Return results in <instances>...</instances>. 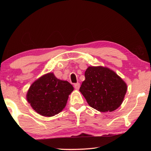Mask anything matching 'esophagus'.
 <instances>
[{
    "label": "esophagus",
    "instance_id": "34e87169",
    "mask_svg": "<svg viewBox=\"0 0 151 151\" xmlns=\"http://www.w3.org/2000/svg\"><path fill=\"white\" fill-rule=\"evenodd\" d=\"M80 83H76L74 85V87H75L76 90H78V89L80 88Z\"/></svg>",
    "mask_w": 151,
    "mask_h": 151
}]
</instances>
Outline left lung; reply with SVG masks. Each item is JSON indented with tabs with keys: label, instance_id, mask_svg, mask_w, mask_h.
I'll return each instance as SVG.
<instances>
[{
	"label": "left lung",
	"instance_id": "8db88e82",
	"mask_svg": "<svg viewBox=\"0 0 151 151\" xmlns=\"http://www.w3.org/2000/svg\"><path fill=\"white\" fill-rule=\"evenodd\" d=\"M85 76L79 91L89 106L106 112L115 111L121 105L127 85L114 71L105 66H92L86 68Z\"/></svg>",
	"mask_w": 151,
	"mask_h": 151
}]
</instances>
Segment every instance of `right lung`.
<instances>
[{"instance_id": "obj_1", "label": "right lung", "mask_w": 151, "mask_h": 151, "mask_svg": "<svg viewBox=\"0 0 151 151\" xmlns=\"http://www.w3.org/2000/svg\"><path fill=\"white\" fill-rule=\"evenodd\" d=\"M73 90V85L68 81L60 80L53 73H48L30 85L27 100L38 114L50 117L65 109L68 96Z\"/></svg>"}]
</instances>
